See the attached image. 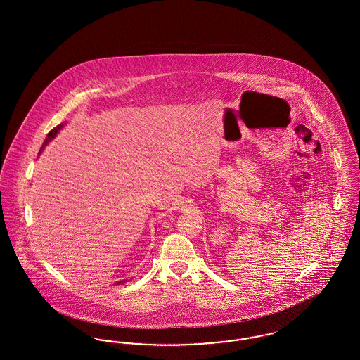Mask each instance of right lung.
<instances>
[{
  "label": "right lung",
  "mask_w": 360,
  "mask_h": 360,
  "mask_svg": "<svg viewBox=\"0 0 360 360\" xmlns=\"http://www.w3.org/2000/svg\"><path fill=\"white\" fill-rule=\"evenodd\" d=\"M63 127H65V125H63V122H62V124H59L58 127H55V128L52 129L51 132H50V134L47 135V137H46V140H44V143H43V146H41V148H40L39 154H41V153H43V150H44V147L49 144V141H51L52 139H55V136L59 134V131H60ZM122 282H127V281H125V279H124V281H119V282H116L115 285H116V286H119V285L122 283Z\"/></svg>",
  "instance_id": "1"
}]
</instances>
